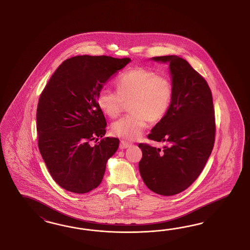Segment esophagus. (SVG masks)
I'll return each mask as SVG.
<instances>
[{
  "instance_id": "obj_1",
  "label": "esophagus",
  "mask_w": 250,
  "mask_h": 250,
  "mask_svg": "<svg viewBox=\"0 0 250 250\" xmlns=\"http://www.w3.org/2000/svg\"><path fill=\"white\" fill-rule=\"evenodd\" d=\"M132 146V143H130L128 141H125V140H121L120 141V148L121 149H125V148H127L129 146Z\"/></svg>"
}]
</instances>
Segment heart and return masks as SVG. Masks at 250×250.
Returning <instances> with one entry per match:
<instances>
[{
    "mask_svg": "<svg viewBox=\"0 0 250 250\" xmlns=\"http://www.w3.org/2000/svg\"><path fill=\"white\" fill-rule=\"evenodd\" d=\"M116 91L103 87L96 95L98 106L108 116H118L125 102L131 113L112 125L114 136L133 140L142 134L148 119L161 120L169 109L173 85L168 76L144 67L130 68L116 77Z\"/></svg>",
    "mask_w": 250,
    "mask_h": 250,
    "instance_id": "1",
    "label": "heart"
}]
</instances>
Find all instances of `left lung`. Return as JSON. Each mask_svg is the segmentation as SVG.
<instances>
[{"instance_id": "obj_1", "label": "left lung", "mask_w": 250, "mask_h": 250, "mask_svg": "<svg viewBox=\"0 0 250 250\" xmlns=\"http://www.w3.org/2000/svg\"><path fill=\"white\" fill-rule=\"evenodd\" d=\"M169 62L173 96L165 116L147 138L163 142V148L140 143L139 171L152 191L175 195L187 189L202 173L215 140L212 91L205 78L177 56L155 57Z\"/></svg>"}]
</instances>
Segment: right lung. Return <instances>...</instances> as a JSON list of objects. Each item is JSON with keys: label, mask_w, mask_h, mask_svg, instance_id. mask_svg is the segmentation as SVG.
<instances>
[{"label": "right lung", "mask_w": 250, "mask_h": 250, "mask_svg": "<svg viewBox=\"0 0 250 250\" xmlns=\"http://www.w3.org/2000/svg\"><path fill=\"white\" fill-rule=\"evenodd\" d=\"M129 58L76 56L63 61L40 94L37 109L39 151L54 181L63 189L86 193L98 187L106 162L119 139L99 137L106 120L96 101L97 92Z\"/></svg>", "instance_id": "right-lung-1"}]
</instances>
